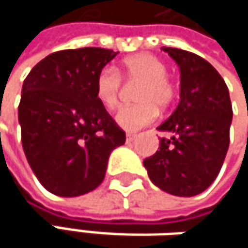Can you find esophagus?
I'll return each instance as SVG.
<instances>
[{"instance_id":"34e87169","label":"esophagus","mask_w":248,"mask_h":248,"mask_svg":"<svg viewBox=\"0 0 248 248\" xmlns=\"http://www.w3.org/2000/svg\"><path fill=\"white\" fill-rule=\"evenodd\" d=\"M136 138V135H132V133H127L126 135V142H132L133 139Z\"/></svg>"}]
</instances>
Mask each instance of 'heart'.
<instances>
[{"instance_id": "b5f03b06", "label": "heart", "mask_w": 248, "mask_h": 248, "mask_svg": "<svg viewBox=\"0 0 248 248\" xmlns=\"http://www.w3.org/2000/svg\"><path fill=\"white\" fill-rule=\"evenodd\" d=\"M118 72L126 80H138L136 105L124 106L115 113V122L127 132L139 130L152 124L159 108H167L173 99L175 89L168 78L167 64L151 53H139L126 57ZM112 67H103L94 80L96 99L108 109L116 106L121 92V77Z\"/></svg>"}]
</instances>
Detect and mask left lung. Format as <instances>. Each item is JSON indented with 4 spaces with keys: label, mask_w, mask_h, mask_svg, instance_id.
I'll use <instances>...</instances> for the list:
<instances>
[{
    "label": "left lung",
    "mask_w": 248,
    "mask_h": 248,
    "mask_svg": "<svg viewBox=\"0 0 248 248\" xmlns=\"http://www.w3.org/2000/svg\"><path fill=\"white\" fill-rule=\"evenodd\" d=\"M179 66V103L158 126L170 132L159 149L143 161L149 179L176 197H194L217 178L230 145L232 108L220 73L202 57L162 47Z\"/></svg>",
    "instance_id": "left-lung-1"
}]
</instances>
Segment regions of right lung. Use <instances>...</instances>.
Listing matches in <instances>:
<instances>
[{
  "label": "right lung",
  "instance_id": "right-lung-1",
  "mask_svg": "<svg viewBox=\"0 0 248 248\" xmlns=\"http://www.w3.org/2000/svg\"><path fill=\"white\" fill-rule=\"evenodd\" d=\"M118 53L84 47L53 53L25 77L18 106L25 158L41 185L59 197L97 188L124 132L96 99L97 73Z\"/></svg>",
  "mask_w": 248,
  "mask_h": 248
}]
</instances>
